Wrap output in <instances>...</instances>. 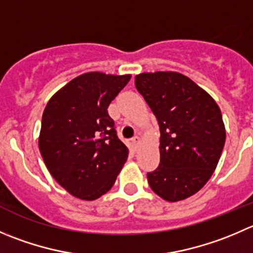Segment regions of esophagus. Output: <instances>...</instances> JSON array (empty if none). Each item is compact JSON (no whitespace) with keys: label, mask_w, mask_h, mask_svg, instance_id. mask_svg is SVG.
<instances>
[{"label":"esophagus","mask_w":253,"mask_h":253,"mask_svg":"<svg viewBox=\"0 0 253 253\" xmlns=\"http://www.w3.org/2000/svg\"><path fill=\"white\" fill-rule=\"evenodd\" d=\"M131 143H132V146H133V148L137 149V147H138V144H139V137L134 136L133 138H131Z\"/></svg>","instance_id":"1"}]
</instances>
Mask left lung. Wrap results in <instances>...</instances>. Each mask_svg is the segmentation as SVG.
<instances>
[{"instance_id": "8db88e82", "label": "left lung", "mask_w": 253, "mask_h": 253, "mask_svg": "<svg viewBox=\"0 0 253 253\" xmlns=\"http://www.w3.org/2000/svg\"><path fill=\"white\" fill-rule=\"evenodd\" d=\"M134 85L156 116L161 162L147 173L151 189L167 202L198 193L214 173L226 138L221 111L207 91L178 73H143Z\"/></svg>"}]
</instances>
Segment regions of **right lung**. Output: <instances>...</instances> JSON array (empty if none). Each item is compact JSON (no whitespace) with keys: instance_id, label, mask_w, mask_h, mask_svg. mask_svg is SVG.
<instances>
[{"instance_id":"obj_1","label":"right lung","mask_w":253,"mask_h":253,"mask_svg":"<svg viewBox=\"0 0 253 253\" xmlns=\"http://www.w3.org/2000/svg\"><path fill=\"white\" fill-rule=\"evenodd\" d=\"M131 75L86 73L59 90L42 117L39 151L49 173L74 197L107 193L128 156L107 107Z\"/></svg>"}]
</instances>
